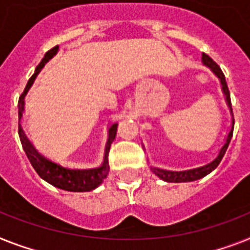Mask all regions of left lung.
Here are the masks:
<instances>
[{
	"label": "left lung",
	"mask_w": 250,
	"mask_h": 250,
	"mask_svg": "<svg viewBox=\"0 0 250 250\" xmlns=\"http://www.w3.org/2000/svg\"><path fill=\"white\" fill-rule=\"evenodd\" d=\"M202 61H203L204 65L208 66V67L213 71L214 75L217 76L218 79H220L222 92H224L225 94V100H226V103H228L229 108H230L232 115L230 92H229L228 84H226V80H225V75L224 73H222V70L220 69V66L214 62L209 56L206 55V53H202ZM232 133H234V116H232L231 129H230V131H229L226 142H225V144L222 146L220 152H218L217 157L214 158L212 162H209V164L204 165V166L197 167V168H191V170H185V171H168V170H162V168H157V167H150V170L153 171L154 174L157 175L160 179L167 181V183H187V181H194V180H198V179H202V177H204L206 175L209 174V172H212V171H213L218 165H220L222 157L225 156V152H226L229 144H230V140H231L232 138Z\"/></svg>",
	"instance_id": "obj_1"
}]
</instances>
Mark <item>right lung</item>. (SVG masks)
I'll return each mask as SVG.
<instances>
[{
    "mask_svg": "<svg viewBox=\"0 0 250 250\" xmlns=\"http://www.w3.org/2000/svg\"><path fill=\"white\" fill-rule=\"evenodd\" d=\"M57 51H59V46L53 47L52 49H49L48 52H46L42 61L37 66L36 73L33 74L32 78L29 79L25 89H24V92L21 93V96L19 98V137H20V142H21V146L24 148L26 157L29 158L32 166L37 171V174L42 177L43 180H46L51 185L60 188L62 190L90 191L93 189H96L100 184H102L103 179H106V176L108 175V171H110L108 152H110L111 143H112L115 137H116L117 124H112L110 129H108V139H107L106 149H104V158H103L102 165L100 167H97V168H88V170H71V168H66V167L60 166V165L55 164L52 161L44 158L42 154H39L37 152L36 148L33 147V144L29 142V139L24 134L21 125H20L22 113H24V98H25L26 93L30 89V86L33 85L37 75L43 69V66L52 59Z\"/></svg>",
    "mask_w": 250,
    "mask_h": 250,
    "instance_id": "1",
    "label": "right lung"
}]
</instances>
